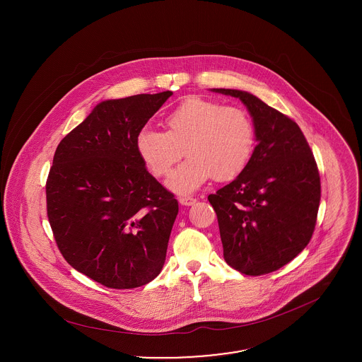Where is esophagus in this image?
Wrapping results in <instances>:
<instances>
[{
  "label": "esophagus",
  "mask_w": 362,
  "mask_h": 362,
  "mask_svg": "<svg viewBox=\"0 0 362 362\" xmlns=\"http://www.w3.org/2000/svg\"><path fill=\"white\" fill-rule=\"evenodd\" d=\"M178 202L184 206H192L197 204V198H192V197H188V195H184V197H180L178 198Z\"/></svg>",
  "instance_id": "34e87169"
}]
</instances>
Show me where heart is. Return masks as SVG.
<instances>
[{"label": "heart", "mask_w": 362, "mask_h": 362, "mask_svg": "<svg viewBox=\"0 0 362 362\" xmlns=\"http://www.w3.org/2000/svg\"><path fill=\"white\" fill-rule=\"evenodd\" d=\"M164 122L167 131L138 132L136 151L156 177H165L187 151L188 158L167 181L174 192H192L213 177L234 180L254 155L255 127L243 108L192 96L168 111Z\"/></svg>", "instance_id": "heart-1"}]
</instances>
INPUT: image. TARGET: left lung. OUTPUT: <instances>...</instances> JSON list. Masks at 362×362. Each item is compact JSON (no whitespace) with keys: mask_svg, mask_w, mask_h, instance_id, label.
<instances>
[{"mask_svg":"<svg viewBox=\"0 0 362 362\" xmlns=\"http://www.w3.org/2000/svg\"><path fill=\"white\" fill-rule=\"evenodd\" d=\"M213 92L245 104L258 142L248 167L207 197L217 214L223 255L244 274H266L291 262L310 243L320 201L317 165L291 118L248 92Z\"/></svg>","mask_w":362,"mask_h":362,"instance_id":"obj_1","label":"left lung"}]
</instances>
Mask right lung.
I'll list each match as a JSON object with an SVG mask.
<instances>
[{
  "instance_id": "1",
  "label": "right lung",
  "mask_w": 362,
  "mask_h": 362,
  "mask_svg": "<svg viewBox=\"0 0 362 362\" xmlns=\"http://www.w3.org/2000/svg\"><path fill=\"white\" fill-rule=\"evenodd\" d=\"M171 95L104 100L52 158L46 195L58 250L108 288L145 286L165 260L178 202L146 170L136 136Z\"/></svg>"
}]
</instances>
